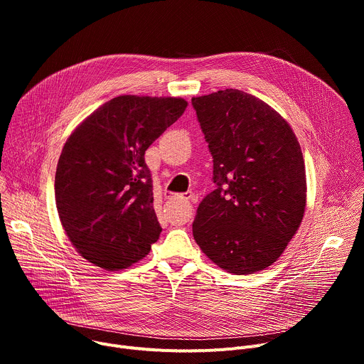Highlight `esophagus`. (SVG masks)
<instances>
[{
    "label": "esophagus",
    "instance_id": "obj_1",
    "mask_svg": "<svg viewBox=\"0 0 364 364\" xmlns=\"http://www.w3.org/2000/svg\"><path fill=\"white\" fill-rule=\"evenodd\" d=\"M181 198H183V200H186V201H188V200H191V198H193V193H191V191H188V193L183 194V196H181Z\"/></svg>",
    "mask_w": 364,
    "mask_h": 364
}]
</instances>
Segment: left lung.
I'll return each mask as SVG.
<instances>
[{
  "mask_svg": "<svg viewBox=\"0 0 364 364\" xmlns=\"http://www.w3.org/2000/svg\"><path fill=\"white\" fill-rule=\"evenodd\" d=\"M213 157L216 190L197 207L193 236L219 268L271 267L296 233L306 180L299 142L264 100L237 89L191 99Z\"/></svg>",
  "mask_w": 364,
  "mask_h": 364,
  "instance_id": "obj_1",
  "label": "left lung"
}]
</instances>
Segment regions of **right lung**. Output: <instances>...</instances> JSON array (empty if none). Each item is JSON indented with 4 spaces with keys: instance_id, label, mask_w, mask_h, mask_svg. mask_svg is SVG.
Masks as SVG:
<instances>
[{
    "instance_id": "obj_1",
    "label": "right lung",
    "mask_w": 364,
    "mask_h": 364,
    "mask_svg": "<svg viewBox=\"0 0 364 364\" xmlns=\"http://www.w3.org/2000/svg\"><path fill=\"white\" fill-rule=\"evenodd\" d=\"M186 108L183 97L122 95L68 138L55 178L56 207L69 240L87 262L124 269L157 242L163 229L144 154Z\"/></svg>"
}]
</instances>
